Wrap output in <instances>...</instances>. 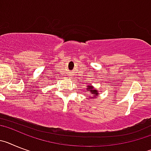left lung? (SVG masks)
I'll use <instances>...</instances> for the list:
<instances>
[{
	"label": "left lung",
	"mask_w": 151,
	"mask_h": 151,
	"mask_svg": "<svg viewBox=\"0 0 151 151\" xmlns=\"http://www.w3.org/2000/svg\"><path fill=\"white\" fill-rule=\"evenodd\" d=\"M87 90H88V91H90V93H91V94L93 96H90V98H92L93 96V97H96V96L98 95V90H96V89L93 88V86H91L90 85H88L87 86Z\"/></svg>",
	"instance_id": "obj_1"
}]
</instances>
